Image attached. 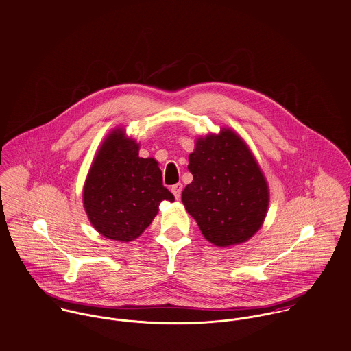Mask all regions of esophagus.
Here are the masks:
<instances>
[{
    "instance_id": "obj_1",
    "label": "esophagus",
    "mask_w": 351,
    "mask_h": 351,
    "mask_svg": "<svg viewBox=\"0 0 351 351\" xmlns=\"http://www.w3.org/2000/svg\"><path fill=\"white\" fill-rule=\"evenodd\" d=\"M171 191H172V194L175 195L176 199H180V195H182V191H183V184H182V183H178V184L172 186V187H171Z\"/></svg>"
}]
</instances>
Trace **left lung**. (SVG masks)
Here are the masks:
<instances>
[{
	"label": "left lung",
	"mask_w": 351,
	"mask_h": 351,
	"mask_svg": "<svg viewBox=\"0 0 351 351\" xmlns=\"http://www.w3.org/2000/svg\"><path fill=\"white\" fill-rule=\"evenodd\" d=\"M189 161L194 180L182 202L203 237L219 247L250 239L265 221L269 186L243 138L230 128L199 136Z\"/></svg>",
	"instance_id": "8db88e82"
}]
</instances>
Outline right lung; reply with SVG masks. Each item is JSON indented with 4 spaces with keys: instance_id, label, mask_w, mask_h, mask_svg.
<instances>
[{
    "instance_id": "obj_1",
    "label": "right lung",
    "mask_w": 351,
    "mask_h": 351,
    "mask_svg": "<svg viewBox=\"0 0 351 351\" xmlns=\"http://www.w3.org/2000/svg\"><path fill=\"white\" fill-rule=\"evenodd\" d=\"M140 144L113 129L101 144L83 186V207L93 228L119 242L138 238L162 200L175 197L164 186L158 162L138 156Z\"/></svg>"
}]
</instances>
